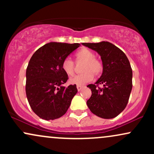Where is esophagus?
<instances>
[{"label":"esophagus","instance_id":"esophagus-1","mask_svg":"<svg viewBox=\"0 0 154 154\" xmlns=\"http://www.w3.org/2000/svg\"><path fill=\"white\" fill-rule=\"evenodd\" d=\"M77 91H80L83 88V86H81V85H77Z\"/></svg>","mask_w":154,"mask_h":154}]
</instances>
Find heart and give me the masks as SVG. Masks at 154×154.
Returning a JSON list of instances; mask_svg holds the SVG:
<instances>
[{"label": "heart", "instance_id": "b5f03b06", "mask_svg": "<svg viewBox=\"0 0 154 154\" xmlns=\"http://www.w3.org/2000/svg\"><path fill=\"white\" fill-rule=\"evenodd\" d=\"M95 54L88 48H82L75 54L76 61H84L82 71V73L77 75L69 79V82L76 85H83L91 81L93 78V74L98 76L103 71V64L99 60L95 58ZM61 69L68 76H72L75 70V63L69 58L63 59L61 63Z\"/></svg>", "mask_w": 154, "mask_h": 154}]
</instances>
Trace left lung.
Here are the masks:
<instances>
[{"label": "left lung", "mask_w": 154, "mask_h": 154, "mask_svg": "<svg viewBox=\"0 0 154 154\" xmlns=\"http://www.w3.org/2000/svg\"><path fill=\"white\" fill-rule=\"evenodd\" d=\"M96 51L103 63L102 75L88 87L92 91L87 105L93 114L103 119L116 117L126 107L132 88V71L122 51L109 42L82 43ZM102 84L104 88L98 87Z\"/></svg>", "instance_id": "1"}]
</instances>
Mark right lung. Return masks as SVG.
Returning a JSON list of instances; mask_svg holds the SVG:
<instances>
[{"instance_id": "add662e5", "label": "right lung", "mask_w": 154, "mask_h": 154, "mask_svg": "<svg viewBox=\"0 0 154 154\" xmlns=\"http://www.w3.org/2000/svg\"><path fill=\"white\" fill-rule=\"evenodd\" d=\"M80 44L51 42L40 47L29 60L26 71V95L39 117L54 120L62 116L77 93L76 85L62 86L68 75L61 63Z\"/></svg>"}]
</instances>
